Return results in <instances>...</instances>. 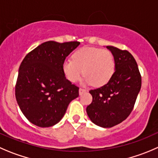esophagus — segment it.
<instances>
[{
	"label": "esophagus",
	"instance_id": "1",
	"mask_svg": "<svg viewBox=\"0 0 158 158\" xmlns=\"http://www.w3.org/2000/svg\"><path fill=\"white\" fill-rule=\"evenodd\" d=\"M85 89H82V88H79V95H82V93H85Z\"/></svg>",
	"mask_w": 158,
	"mask_h": 158
}]
</instances>
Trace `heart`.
<instances>
[{
    "instance_id": "heart-1",
    "label": "heart",
    "mask_w": 158,
    "mask_h": 158,
    "mask_svg": "<svg viewBox=\"0 0 158 158\" xmlns=\"http://www.w3.org/2000/svg\"><path fill=\"white\" fill-rule=\"evenodd\" d=\"M62 71L71 82H77L83 73L85 83L102 86L110 81L114 73V57L107 49L84 47L75 52L73 60L64 61Z\"/></svg>"
}]
</instances>
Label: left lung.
I'll return each instance as SVG.
<instances>
[{
	"label": "left lung",
	"mask_w": 158,
	"mask_h": 158,
	"mask_svg": "<svg viewBox=\"0 0 158 158\" xmlns=\"http://www.w3.org/2000/svg\"><path fill=\"white\" fill-rule=\"evenodd\" d=\"M113 55L115 72L106 84L91 89L86 107L90 120L102 127H112L125 120L134 109L141 88V76L134 56L127 50L106 46Z\"/></svg>",
	"instance_id": "1"
}]
</instances>
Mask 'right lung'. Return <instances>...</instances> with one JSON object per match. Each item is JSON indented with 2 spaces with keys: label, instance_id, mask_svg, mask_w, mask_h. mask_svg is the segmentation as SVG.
Here are the masks:
<instances>
[{
  "label": "right lung",
  "instance_id": "right-lung-1",
  "mask_svg": "<svg viewBox=\"0 0 158 158\" xmlns=\"http://www.w3.org/2000/svg\"><path fill=\"white\" fill-rule=\"evenodd\" d=\"M80 42L48 41L27 53L19 67L15 97L27 120L40 127L59 123L69 104L79 96V87L62 71L65 58Z\"/></svg>",
  "mask_w": 158,
  "mask_h": 158
}]
</instances>
